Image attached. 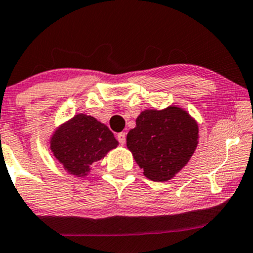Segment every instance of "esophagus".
<instances>
[{
    "instance_id": "1",
    "label": "esophagus",
    "mask_w": 253,
    "mask_h": 253,
    "mask_svg": "<svg viewBox=\"0 0 253 253\" xmlns=\"http://www.w3.org/2000/svg\"><path fill=\"white\" fill-rule=\"evenodd\" d=\"M126 132H119V134L117 135V140L119 141L121 145H124V143H126Z\"/></svg>"
}]
</instances>
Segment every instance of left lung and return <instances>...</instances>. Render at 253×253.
I'll return each instance as SVG.
<instances>
[{
    "label": "left lung",
    "mask_w": 253,
    "mask_h": 253,
    "mask_svg": "<svg viewBox=\"0 0 253 253\" xmlns=\"http://www.w3.org/2000/svg\"><path fill=\"white\" fill-rule=\"evenodd\" d=\"M198 131L197 122L180 107L146 110L127 132L126 146L146 177L169 181L194 153Z\"/></svg>",
    "instance_id": "8db88e82"
}]
</instances>
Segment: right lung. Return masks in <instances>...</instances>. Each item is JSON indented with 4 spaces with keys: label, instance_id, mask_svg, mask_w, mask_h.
<instances>
[{
    "label": "right lung",
    "instance_id": "1",
    "mask_svg": "<svg viewBox=\"0 0 253 253\" xmlns=\"http://www.w3.org/2000/svg\"><path fill=\"white\" fill-rule=\"evenodd\" d=\"M118 141L94 117L77 115L55 130L50 149L65 170L77 177L88 175L90 167L116 148Z\"/></svg>",
    "mask_w": 253,
    "mask_h": 253
}]
</instances>
